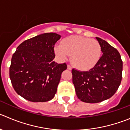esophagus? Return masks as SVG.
<instances>
[{"label":"esophagus","mask_w":130,"mask_h":130,"mask_svg":"<svg viewBox=\"0 0 130 130\" xmlns=\"http://www.w3.org/2000/svg\"><path fill=\"white\" fill-rule=\"evenodd\" d=\"M67 68H68V69L69 70H72V68H71V66H70V65H69V64L67 66Z\"/></svg>","instance_id":"obj_1"}]
</instances>
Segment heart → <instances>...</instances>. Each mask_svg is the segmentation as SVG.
Listing matches in <instances>:
<instances>
[{"label": "heart", "instance_id": "heart-1", "mask_svg": "<svg viewBox=\"0 0 130 130\" xmlns=\"http://www.w3.org/2000/svg\"><path fill=\"white\" fill-rule=\"evenodd\" d=\"M55 52L60 60L71 55V60L77 69L87 71L92 69L100 60L102 50L99 42L84 37L73 35L56 45Z\"/></svg>", "mask_w": 130, "mask_h": 130}]
</instances>
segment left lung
<instances>
[{
  "instance_id": "1",
  "label": "left lung",
  "mask_w": 130,
  "mask_h": 130,
  "mask_svg": "<svg viewBox=\"0 0 130 130\" xmlns=\"http://www.w3.org/2000/svg\"><path fill=\"white\" fill-rule=\"evenodd\" d=\"M96 39L102 52L99 61L88 71L72 70L77 97L87 103H97L112 97L122 80V61L120 53L104 40Z\"/></svg>"
}]
</instances>
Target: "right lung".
<instances>
[{
	"label": "right lung",
	"instance_id": "add662e5",
	"mask_svg": "<svg viewBox=\"0 0 130 130\" xmlns=\"http://www.w3.org/2000/svg\"><path fill=\"white\" fill-rule=\"evenodd\" d=\"M60 35L45 33L24 41L13 53L9 77L15 91L31 102H46L57 92L66 63L53 61L54 46Z\"/></svg>",
	"mask_w": 130,
	"mask_h": 130
}]
</instances>
